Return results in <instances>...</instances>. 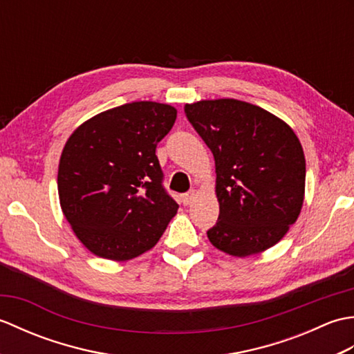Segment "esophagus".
Instances as JSON below:
<instances>
[{
    "instance_id": "esophagus-1",
    "label": "esophagus",
    "mask_w": 354,
    "mask_h": 354,
    "mask_svg": "<svg viewBox=\"0 0 354 354\" xmlns=\"http://www.w3.org/2000/svg\"><path fill=\"white\" fill-rule=\"evenodd\" d=\"M194 199V192H189L183 194V204L184 205H190Z\"/></svg>"
}]
</instances>
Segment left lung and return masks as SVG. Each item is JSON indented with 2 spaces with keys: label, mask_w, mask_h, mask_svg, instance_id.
Returning a JSON list of instances; mask_svg holds the SVG:
<instances>
[{
  "label": "left lung",
  "mask_w": 354,
  "mask_h": 354,
  "mask_svg": "<svg viewBox=\"0 0 354 354\" xmlns=\"http://www.w3.org/2000/svg\"><path fill=\"white\" fill-rule=\"evenodd\" d=\"M212 150L219 217L207 236L236 257L280 242L301 212L306 160L301 142L280 118L234 99L184 106Z\"/></svg>",
  "instance_id": "obj_1"
}]
</instances>
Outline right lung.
Segmentation results:
<instances>
[{"label": "right lung", "mask_w": 354, "mask_h": 354, "mask_svg": "<svg viewBox=\"0 0 354 354\" xmlns=\"http://www.w3.org/2000/svg\"><path fill=\"white\" fill-rule=\"evenodd\" d=\"M176 109L133 102L89 118L66 141L59 162L62 212L93 254L131 260L156 245L178 204L155 155Z\"/></svg>", "instance_id": "right-lung-1"}]
</instances>
